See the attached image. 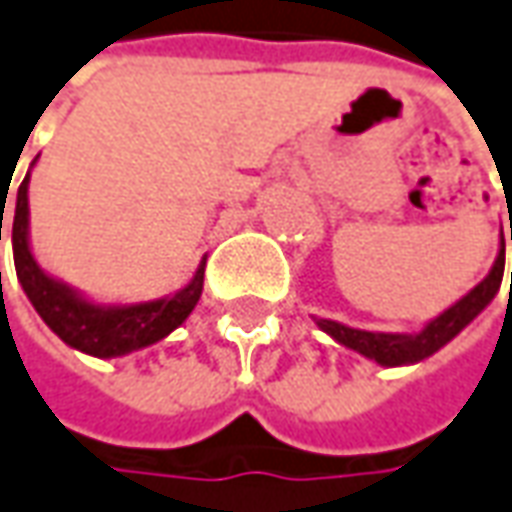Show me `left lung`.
Listing matches in <instances>:
<instances>
[{"label": "left lung", "mask_w": 512, "mask_h": 512, "mask_svg": "<svg viewBox=\"0 0 512 512\" xmlns=\"http://www.w3.org/2000/svg\"><path fill=\"white\" fill-rule=\"evenodd\" d=\"M510 241H512V215H510ZM504 277V235L499 238V252L493 266L485 274V280L479 283L454 302L448 305L443 314H437L429 319L426 325L415 333H384V330H361L350 328L344 322L336 319H319L314 316V322L319 330H325L333 342H339L347 350H356L364 358H370L381 367H409V364H420L423 358L434 356L437 350H443L454 336H460L462 330L474 322L476 316L488 308L493 297L499 294ZM512 291V277H510Z\"/></svg>", "instance_id": "1"}]
</instances>
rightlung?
I'll return each instance as SVG.
<instances>
[{
    "label": "right lung",
    "instance_id": "obj_1",
    "mask_svg": "<svg viewBox=\"0 0 512 512\" xmlns=\"http://www.w3.org/2000/svg\"><path fill=\"white\" fill-rule=\"evenodd\" d=\"M36 165V159H33ZM30 170L19 184L16 210H13V263L16 277L22 283L27 300L33 302L36 314L44 325L69 344L72 350H81L95 358H120L162 342L173 330L184 325V319L193 314L201 300L204 288V263L201 257L196 274L179 291L165 294L159 300L148 302H97L78 291L75 285L52 277L50 271L38 266L33 246H30ZM5 212V207H2ZM2 241V215H0Z\"/></svg>",
    "mask_w": 512,
    "mask_h": 512
}]
</instances>
